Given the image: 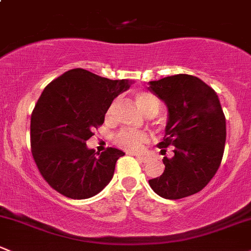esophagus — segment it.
Here are the masks:
<instances>
[{"instance_id": "34e87169", "label": "esophagus", "mask_w": 251, "mask_h": 251, "mask_svg": "<svg viewBox=\"0 0 251 251\" xmlns=\"http://www.w3.org/2000/svg\"><path fill=\"white\" fill-rule=\"evenodd\" d=\"M136 159L137 160L142 161V163H147V160H148V158L145 157V155H136Z\"/></svg>"}]
</instances>
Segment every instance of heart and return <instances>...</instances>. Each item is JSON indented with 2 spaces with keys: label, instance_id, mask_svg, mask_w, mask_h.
<instances>
[{
  "label": "heart",
  "instance_id": "1",
  "mask_svg": "<svg viewBox=\"0 0 251 251\" xmlns=\"http://www.w3.org/2000/svg\"><path fill=\"white\" fill-rule=\"evenodd\" d=\"M135 100L139 109L146 116L155 115L159 110L158 99L150 92H137L135 94ZM116 101H114L107 109V116L114 112ZM150 136L147 133L141 130H130V129H123L115 136V141L118 146L125 148L130 152H137L147 144Z\"/></svg>",
  "mask_w": 251,
  "mask_h": 251
}]
</instances>
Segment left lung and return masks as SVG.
<instances>
[{"label":"left lung","mask_w":251,"mask_h":251,"mask_svg":"<svg viewBox=\"0 0 251 251\" xmlns=\"http://www.w3.org/2000/svg\"><path fill=\"white\" fill-rule=\"evenodd\" d=\"M148 83L168 107L165 136L157 146L163 152L175 147L174 157L163 159V175L148 183L164 199L187 198L203 189L222 163L226 121L220 100L213 88L193 75Z\"/></svg>","instance_id":"obj_1"}]
</instances>
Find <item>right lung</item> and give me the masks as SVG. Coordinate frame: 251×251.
<instances>
[{"instance_id":"add662e5","label":"right lung","mask_w":251,"mask_h":251,"mask_svg":"<svg viewBox=\"0 0 251 251\" xmlns=\"http://www.w3.org/2000/svg\"><path fill=\"white\" fill-rule=\"evenodd\" d=\"M131 83L75 68L44 88L31 116V148L37 168L51 188L82 200L109 184L116 161L125 152L110 147L96 153L86 141L104 123L114 99Z\"/></svg>"}]
</instances>
